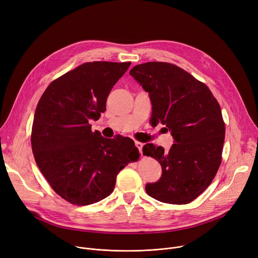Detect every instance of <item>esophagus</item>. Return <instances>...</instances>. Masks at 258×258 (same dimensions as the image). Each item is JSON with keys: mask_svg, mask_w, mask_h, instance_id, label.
I'll return each mask as SVG.
<instances>
[{"mask_svg": "<svg viewBox=\"0 0 258 258\" xmlns=\"http://www.w3.org/2000/svg\"><path fill=\"white\" fill-rule=\"evenodd\" d=\"M135 146L137 147L138 148V150L140 151V153H142V148H143V146H144V144L143 143H141V142H135Z\"/></svg>", "mask_w": 258, "mask_h": 258, "instance_id": "esophagus-1", "label": "esophagus"}]
</instances>
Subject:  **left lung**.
I'll return each instance as SVG.
<instances>
[{"mask_svg":"<svg viewBox=\"0 0 258 258\" xmlns=\"http://www.w3.org/2000/svg\"><path fill=\"white\" fill-rule=\"evenodd\" d=\"M130 75L149 94L152 118L169 130V151L146 144L143 154L155 158L161 177L146 185L152 198L169 204H187L210 185L222 162L225 122L208 87L189 72L166 62H147Z\"/></svg>","mask_w":258,"mask_h":258,"instance_id":"8db88e82","label":"left lung"}]
</instances>
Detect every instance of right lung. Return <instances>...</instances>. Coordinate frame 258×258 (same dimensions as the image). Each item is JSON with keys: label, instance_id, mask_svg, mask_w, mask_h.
Returning a JSON list of instances; mask_svg holds the SVG:
<instances>
[{"label": "right lung", "instance_id": "1", "mask_svg": "<svg viewBox=\"0 0 258 258\" xmlns=\"http://www.w3.org/2000/svg\"><path fill=\"white\" fill-rule=\"evenodd\" d=\"M131 62L95 61L52 82L35 109L31 148L36 165L52 189L76 205L106 198L118 172L139 158L132 139H107L92 132L106 100Z\"/></svg>", "mask_w": 258, "mask_h": 258}]
</instances>
